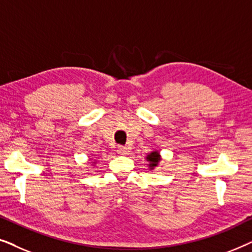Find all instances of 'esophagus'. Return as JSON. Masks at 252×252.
<instances>
[{
  "label": "esophagus",
  "instance_id": "1",
  "mask_svg": "<svg viewBox=\"0 0 252 252\" xmlns=\"http://www.w3.org/2000/svg\"><path fill=\"white\" fill-rule=\"evenodd\" d=\"M117 153H118L119 155H122V156H126V155L128 154V149H127L126 147L119 146L118 149H117Z\"/></svg>",
  "mask_w": 252,
  "mask_h": 252
}]
</instances>
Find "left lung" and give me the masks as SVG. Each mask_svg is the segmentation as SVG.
<instances>
[{"label":"left lung","mask_w":252,"mask_h":252,"mask_svg":"<svg viewBox=\"0 0 252 252\" xmlns=\"http://www.w3.org/2000/svg\"><path fill=\"white\" fill-rule=\"evenodd\" d=\"M146 159L148 161V167H149L150 171H154L155 168L158 166V164H159V161L161 160V156H160V153L158 150L155 149L154 151H151L147 155Z\"/></svg>","instance_id":"left-lung-1"}]
</instances>
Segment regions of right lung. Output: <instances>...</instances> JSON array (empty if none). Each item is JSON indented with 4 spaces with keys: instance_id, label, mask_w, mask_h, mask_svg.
<instances>
[{
    "instance_id": "add662e5",
    "label": "right lung",
    "mask_w": 252,
    "mask_h": 252,
    "mask_svg": "<svg viewBox=\"0 0 252 252\" xmlns=\"http://www.w3.org/2000/svg\"><path fill=\"white\" fill-rule=\"evenodd\" d=\"M91 160H92V158H91ZM96 164V160H94V163H93L92 165H95Z\"/></svg>"
}]
</instances>
